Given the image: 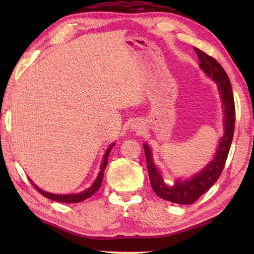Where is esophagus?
<instances>
[{"label":"esophagus","mask_w":254,"mask_h":254,"mask_svg":"<svg viewBox=\"0 0 254 254\" xmlns=\"http://www.w3.org/2000/svg\"><path fill=\"white\" fill-rule=\"evenodd\" d=\"M133 128H134V130H135V131H136V130H137V131L142 130V128H141V127H137V126H135V127H133Z\"/></svg>","instance_id":"34e87169"}]
</instances>
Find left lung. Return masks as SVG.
Segmentation results:
<instances>
[{
	"label": "left lung",
	"mask_w": 254,
	"mask_h": 254,
	"mask_svg": "<svg viewBox=\"0 0 254 254\" xmlns=\"http://www.w3.org/2000/svg\"><path fill=\"white\" fill-rule=\"evenodd\" d=\"M195 51L200 62V69L217 84L223 112H224V135L221 137L213 160L204 169H201V171L192 176L191 178L186 180L177 179L174 185H169L165 183L160 171L154 165L151 149L147 143L143 144L149 179L153 191L160 198L180 205L195 203L204 192L207 191L217 182L225 166L234 134L235 105L229 76L217 60H215L213 57L206 55L199 49L195 48Z\"/></svg>",
	"instance_id": "left-lung-1"
}]
</instances>
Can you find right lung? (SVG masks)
I'll return each mask as SVG.
<instances>
[{
    "instance_id": "obj_1",
    "label": "right lung",
    "mask_w": 254,
    "mask_h": 254,
    "mask_svg": "<svg viewBox=\"0 0 254 254\" xmlns=\"http://www.w3.org/2000/svg\"><path fill=\"white\" fill-rule=\"evenodd\" d=\"M115 145V143H112L109 148H107L106 152L104 154V157H103V161H102V165H101V170L100 173H98V176L95 179V182H94L92 184V186L85 189L84 191L81 192H77V194H68V195H59V194H51V192H48V191H45L42 190V189H40L39 187L37 186V185H34L31 180V184L33 185V187L37 189L38 191L40 192L41 195H44L45 197H47V198H49L51 200H55V201H59V203H80V201H83L85 199L89 198V197H92L95 192L100 189L101 185H102V182H103V177H104V171H105V168L107 166V160H109V154L111 152V149L113 148Z\"/></svg>"
}]
</instances>
